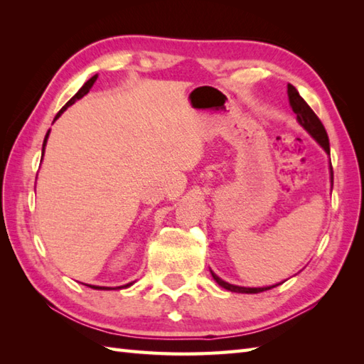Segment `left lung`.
I'll return each mask as SVG.
<instances>
[{"mask_svg":"<svg viewBox=\"0 0 364 364\" xmlns=\"http://www.w3.org/2000/svg\"><path fill=\"white\" fill-rule=\"evenodd\" d=\"M288 97H289V105L292 107V111L297 115V122L308 131V133L311 134L314 141L327 151V154H330V144H328V136H327L326 128H323L322 122L319 120L318 115L314 114L311 107L308 106L305 100L299 95L297 89L294 87L292 84H288ZM330 176H331V181H333V168H331V162H330ZM211 275L215 280V283L222 286V288H225L231 292H241V294H258V292L272 289V288H275V286L282 284V283H278V284H272V286H264V288H244V286H236V284H230L227 282H223L222 278H219L213 272V270H211Z\"/></svg>","mask_w":364,"mask_h":364,"instance_id":"8db88e82","label":"left lung"}]
</instances>
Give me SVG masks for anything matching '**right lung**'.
<instances>
[{
    "instance_id": "obj_1",
    "label": "right lung",
    "mask_w": 364,
    "mask_h": 364,
    "mask_svg": "<svg viewBox=\"0 0 364 364\" xmlns=\"http://www.w3.org/2000/svg\"><path fill=\"white\" fill-rule=\"evenodd\" d=\"M97 78H98V75H94V76H92V78L87 81V82H84V86L78 90V92H76V94L70 98V100H68V102L65 103V106H63V109H60L59 112H58V115H56V119L59 117V115L60 114H63L65 109H67V107L68 106H72L75 102H78V100L80 98H82L84 95H87L89 94V90L92 89V86H94V82L97 81ZM56 119H54V120H56ZM48 134H50V131H48V133H46V136H45V141H43V146H42V153L45 151V145H46V139H48ZM42 156H43V154H42ZM131 284H133V283H128V284H125V286H117V288H109V286H94V284H87L89 286V288H92V289H102V291H111V289H122V288H128V286H131Z\"/></svg>"
}]
</instances>
